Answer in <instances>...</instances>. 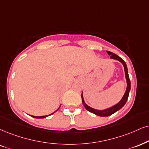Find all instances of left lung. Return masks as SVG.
<instances>
[{"mask_svg":"<svg viewBox=\"0 0 149 149\" xmlns=\"http://www.w3.org/2000/svg\"><path fill=\"white\" fill-rule=\"evenodd\" d=\"M107 53L108 54V55H110V56H111V58L118 60L119 61H120L121 63L123 64V65H124V71H125L126 82H127V88H126V91L125 94H124V95L122 97V99L121 100V101L118 103V104H117L116 105L113 106V107L107 108V109H106V110H103V111L95 110V109H94V108L90 107V106H88L87 104H86V103L84 102V98H83V95L81 94L82 103H83L84 107L86 108V109L87 110V111H88L89 112H91V113H94V114H95V115H98V116H100V117L110 116V115H113V113H115V112L119 111V109H121V108H122L123 106L125 105V104L126 103V101H127V100H128V95H129L130 90H131V81H130L129 76H128V73L127 66H126V64L125 63V61H124L123 60L122 58H120L119 56H117V54H114V53L110 52V51H107Z\"/></svg>","mask_w":149,"mask_h":149,"instance_id":"obj_1","label":"left lung"}]
</instances>
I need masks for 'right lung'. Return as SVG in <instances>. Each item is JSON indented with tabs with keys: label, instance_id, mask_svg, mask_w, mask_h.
Listing matches in <instances>:
<instances>
[{
	"label": "right lung",
	"instance_id": "add662e5",
	"mask_svg": "<svg viewBox=\"0 0 149 149\" xmlns=\"http://www.w3.org/2000/svg\"><path fill=\"white\" fill-rule=\"evenodd\" d=\"M60 106H59V108H60ZM59 108H58V109L57 110H56V111H54V113H52V114H50V115H52V114H54V113H55V112H56V111H58V109H59ZM30 116H32V117H34V118H37V119H41V118H45V117H47V116H48V115H45V116H39V117H36V116H33V115H30Z\"/></svg>",
	"mask_w": 149,
	"mask_h": 149
}]
</instances>
